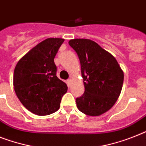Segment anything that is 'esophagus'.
I'll return each instance as SVG.
<instances>
[{
	"mask_svg": "<svg viewBox=\"0 0 146 146\" xmlns=\"http://www.w3.org/2000/svg\"><path fill=\"white\" fill-rule=\"evenodd\" d=\"M72 80L71 79V78H69L68 80H67V84H68V86H71V84H72Z\"/></svg>",
	"mask_w": 146,
	"mask_h": 146,
	"instance_id": "esophagus-1",
	"label": "esophagus"
}]
</instances>
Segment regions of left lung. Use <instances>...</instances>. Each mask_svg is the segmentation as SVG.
I'll list each match as a JSON object with an SVG mask.
<instances>
[{
	"label": "left lung",
	"mask_w": 146,
	"mask_h": 146,
	"mask_svg": "<svg viewBox=\"0 0 146 146\" xmlns=\"http://www.w3.org/2000/svg\"><path fill=\"white\" fill-rule=\"evenodd\" d=\"M68 44L78 54L85 92L76 99L78 110L98 116L113 108L121 93L124 72L116 59L87 38H74Z\"/></svg>",
	"instance_id": "obj_1"
}]
</instances>
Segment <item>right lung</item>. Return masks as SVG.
<instances>
[{
	"mask_svg": "<svg viewBox=\"0 0 146 146\" xmlns=\"http://www.w3.org/2000/svg\"><path fill=\"white\" fill-rule=\"evenodd\" d=\"M64 38H48L21 57L15 66L13 86L25 108L38 115L57 111L68 87L56 75L54 59Z\"/></svg>",
	"mask_w": 146,
	"mask_h": 146,
	"instance_id": "obj_1",
	"label": "right lung"
}]
</instances>
